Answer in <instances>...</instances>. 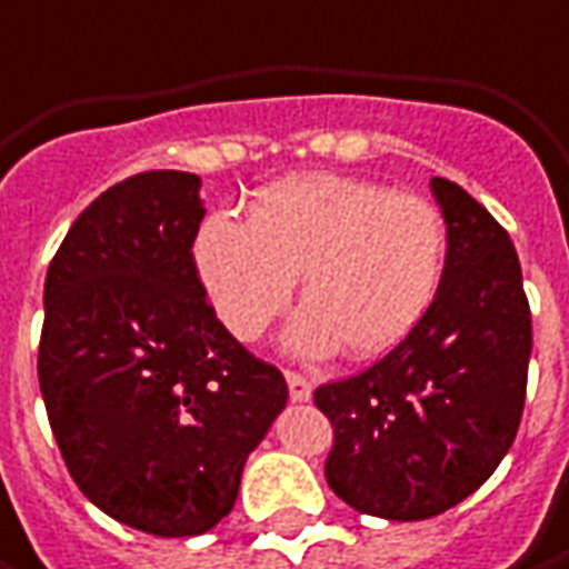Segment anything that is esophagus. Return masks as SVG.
<instances>
[{
  "mask_svg": "<svg viewBox=\"0 0 569 569\" xmlns=\"http://www.w3.org/2000/svg\"><path fill=\"white\" fill-rule=\"evenodd\" d=\"M284 380H288V392H291V399H295V402H308V399H311L315 387H311V380H308V377H301V373L288 370V373H284Z\"/></svg>",
  "mask_w": 569,
  "mask_h": 569,
  "instance_id": "obj_1",
  "label": "esophagus"
}]
</instances>
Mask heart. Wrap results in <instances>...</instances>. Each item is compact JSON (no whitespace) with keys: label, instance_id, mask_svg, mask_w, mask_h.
Returning a JSON list of instances; mask_svg holds the SVG:
<instances>
[{"label":"heart","instance_id":"heart-1","mask_svg":"<svg viewBox=\"0 0 569 569\" xmlns=\"http://www.w3.org/2000/svg\"><path fill=\"white\" fill-rule=\"evenodd\" d=\"M446 264V222L432 202L370 179L301 173L264 186L249 222L209 216L192 239V271L216 320L258 340L301 274L308 301L284 343L320 357H380L429 311Z\"/></svg>","mask_w":569,"mask_h":569}]
</instances>
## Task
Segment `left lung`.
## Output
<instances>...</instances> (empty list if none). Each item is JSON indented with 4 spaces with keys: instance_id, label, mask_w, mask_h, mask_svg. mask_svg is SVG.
<instances>
[{
    "instance_id": "8db88e82",
    "label": "left lung",
    "mask_w": 569,
    "mask_h": 569,
    "mask_svg": "<svg viewBox=\"0 0 569 569\" xmlns=\"http://www.w3.org/2000/svg\"><path fill=\"white\" fill-rule=\"evenodd\" d=\"M429 189L446 219L429 311L380 363L315 392L333 426L330 491L387 521H426L478 491L528 392L531 308L511 236L462 186L432 177Z\"/></svg>"
}]
</instances>
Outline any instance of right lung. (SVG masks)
<instances>
[{
  "label": "right lung",
  "instance_id": "1",
  "mask_svg": "<svg viewBox=\"0 0 569 569\" xmlns=\"http://www.w3.org/2000/svg\"><path fill=\"white\" fill-rule=\"evenodd\" d=\"M202 179L157 170L101 192L44 278L38 387L91 505L157 537L212 531L288 402L284 377L216 320L192 271Z\"/></svg>",
  "mask_w": 569,
  "mask_h": 569
}]
</instances>
